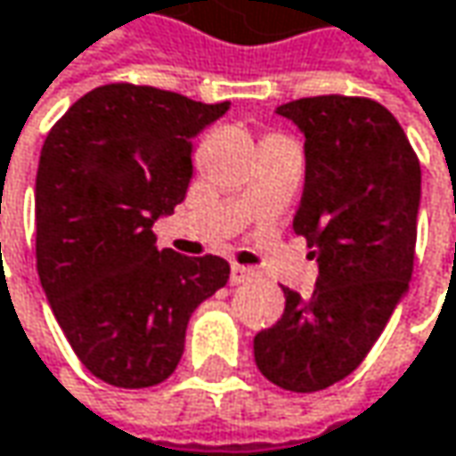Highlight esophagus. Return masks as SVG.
<instances>
[{"instance_id":"1","label":"esophagus","mask_w":456,"mask_h":456,"mask_svg":"<svg viewBox=\"0 0 456 456\" xmlns=\"http://www.w3.org/2000/svg\"><path fill=\"white\" fill-rule=\"evenodd\" d=\"M250 279H255L253 268H248V265H237V263L232 265V273H229V283H232V286L250 281Z\"/></svg>"}]
</instances>
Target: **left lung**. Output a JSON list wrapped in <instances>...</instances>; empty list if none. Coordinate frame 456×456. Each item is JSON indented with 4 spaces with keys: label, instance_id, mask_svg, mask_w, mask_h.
I'll return each mask as SVG.
<instances>
[{
    "label": "left lung",
    "instance_id": "left-lung-1",
    "mask_svg": "<svg viewBox=\"0 0 456 456\" xmlns=\"http://www.w3.org/2000/svg\"><path fill=\"white\" fill-rule=\"evenodd\" d=\"M305 131V193L294 232L320 263L309 299L255 335L260 374L289 392H317L366 359L403 299L415 260L420 162L403 126L371 97L317 94L279 105Z\"/></svg>",
    "mask_w": 456,
    "mask_h": 456
}]
</instances>
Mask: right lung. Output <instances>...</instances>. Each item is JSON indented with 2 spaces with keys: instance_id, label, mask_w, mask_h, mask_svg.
<instances>
[{
  "instance_id": "obj_1",
  "label": "right lung",
  "mask_w": 456,
  "mask_h": 456,
  "mask_svg": "<svg viewBox=\"0 0 456 456\" xmlns=\"http://www.w3.org/2000/svg\"><path fill=\"white\" fill-rule=\"evenodd\" d=\"M149 85H102L53 123L36 177V260L77 359L113 387L165 382L193 309L229 279L216 255L157 250L185 199L196 134L227 113Z\"/></svg>"
}]
</instances>
